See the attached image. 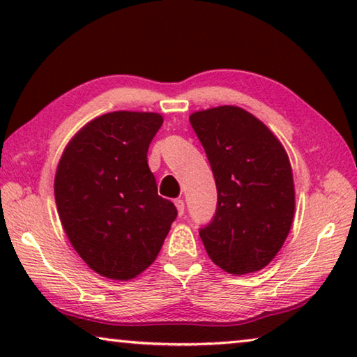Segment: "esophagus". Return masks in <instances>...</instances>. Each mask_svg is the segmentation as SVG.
Returning a JSON list of instances; mask_svg holds the SVG:
<instances>
[{
  "instance_id": "obj_1",
  "label": "esophagus",
  "mask_w": 357,
  "mask_h": 357,
  "mask_svg": "<svg viewBox=\"0 0 357 357\" xmlns=\"http://www.w3.org/2000/svg\"><path fill=\"white\" fill-rule=\"evenodd\" d=\"M174 204H176L178 214H179V215H183V214H184V209H185V204H184V200H181V198H179V200H176V202H174Z\"/></svg>"
}]
</instances>
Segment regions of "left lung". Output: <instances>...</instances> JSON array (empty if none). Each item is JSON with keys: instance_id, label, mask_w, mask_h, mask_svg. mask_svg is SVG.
I'll return each mask as SVG.
<instances>
[{"instance_id": "obj_1", "label": "left lung", "mask_w": 357, "mask_h": 357, "mask_svg": "<svg viewBox=\"0 0 357 357\" xmlns=\"http://www.w3.org/2000/svg\"><path fill=\"white\" fill-rule=\"evenodd\" d=\"M217 187L213 219L200 228L209 258L229 274L271 263L291 228L294 185L280 142L253 114L223 105L190 114Z\"/></svg>"}]
</instances>
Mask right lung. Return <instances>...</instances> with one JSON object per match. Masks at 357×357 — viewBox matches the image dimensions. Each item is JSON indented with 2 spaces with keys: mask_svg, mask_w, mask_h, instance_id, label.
<instances>
[{
  "mask_svg": "<svg viewBox=\"0 0 357 357\" xmlns=\"http://www.w3.org/2000/svg\"><path fill=\"white\" fill-rule=\"evenodd\" d=\"M157 113L113 112L84 126L59 160L55 200L70 244L96 273L134 279L159 255L178 211L157 195L148 148Z\"/></svg>",
  "mask_w": 357,
  "mask_h": 357,
  "instance_id": "add662e5",
  "label": "right lung"
}]
</instances>
